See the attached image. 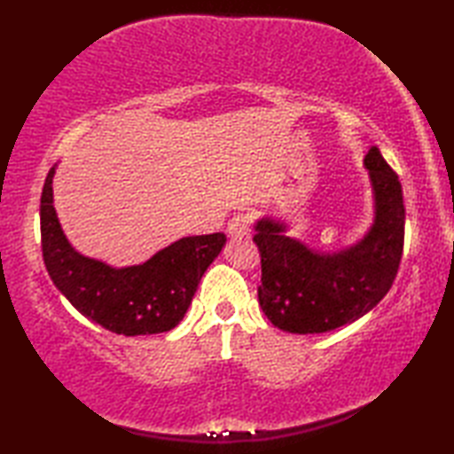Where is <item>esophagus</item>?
Returning a JSON list of instances; mask_svg holds the SVG:
<instances>
[{
    "mask_svg": "<svg viewBox=\"0 0 454 454\" xmlns=\"http://www.w3.org/2000/svg\"><path fill=\"white\" fill-rule=\"evenodd\" d=\"M249 216L247 215H236L232 220L228 222V236L230 238H244L249 234Z\"/></svg>",
    "mask_w": 454,
    "mask_h": 454,
    "instance_id": "obj_1",
    "label": "esophagus"
}]
</instances>
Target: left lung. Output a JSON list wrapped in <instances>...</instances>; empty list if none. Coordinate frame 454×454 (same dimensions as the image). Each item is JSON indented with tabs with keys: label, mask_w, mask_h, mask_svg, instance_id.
Wrapping results in <instances>:
<instances>
[{
	"label": "left lung",
	"mask_w": 454,
	"mask_h": 454,
	"mask_svg": "<svg viewBox=\"0 0 454 454\" xmlns=\"http://www.w3.org/2000/svg\"><path fill=\"white\" fill-rule=\"evenodd\" d=\"M369 169L374 220L353 246L317 252L271 216L255 222L254 242L262 255L259 306L267 320L288 333H324L359 320L379 304L396 278L403 249L402 185L372 146L364 156Z\"/></svg>",
	"instance_id": "8db88e82"
}]
</instances>
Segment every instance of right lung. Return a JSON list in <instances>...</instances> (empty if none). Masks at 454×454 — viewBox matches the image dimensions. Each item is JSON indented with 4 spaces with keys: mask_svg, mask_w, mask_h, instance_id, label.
<instances>
[{
    "mask_svg": "<svg viewBox=\"0 0 454 454\" xmlns=\"http://www.w3.org/2000/svg\"><path fill=\"white\" fill-rule=\"evenodd\" d=\"M51 168L41 197V238L46 271L88 320L119 335L163 333L176 327L197 293L200 277L226 244L224 234L187 236L148 262L113 267L85 257L67 242L56 216Z\"/></svg>",
    "mask_w": 454,
    "mask_h": 454,
    "instance_id": "right-lung-1",
    "label": "right lung"
}]
</instances>
